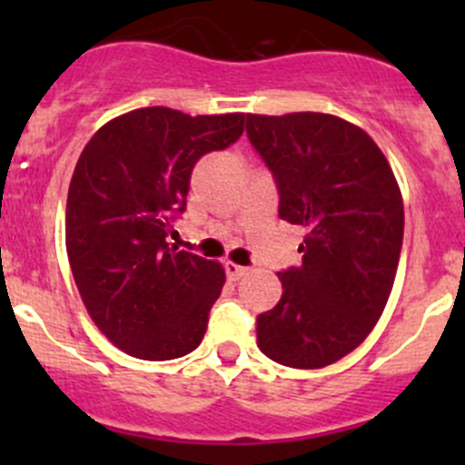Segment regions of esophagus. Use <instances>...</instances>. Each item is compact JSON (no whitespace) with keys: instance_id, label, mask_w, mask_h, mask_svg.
<instances>
[{"instance_id":"esophagus-1","label":"esophagus","mask_w":465,"mask_h":465,"mask_svg":"<svg viewBox=\"0 0 465 465\" xmlns=\"http://www.w3.org/2000/svg\"><path fill=\"white\" fill-rule=\"evenodd\" d=\"M224 270H227V276L232 281H238V279H242V276L247 274V267H242V265H238V262H233V261H227L224 262Z\"/></svg>"}]
</instances>
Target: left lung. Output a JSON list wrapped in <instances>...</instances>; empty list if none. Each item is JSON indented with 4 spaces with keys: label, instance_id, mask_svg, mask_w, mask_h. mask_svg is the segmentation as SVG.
I'll return each mask as SVG.
<instances>
[{
    "label": "left lung",
    "instance_id": "obj_1",
    "mask_svg": "<svg viewBox=\"0 0 465 465\" xmlns=\"http://www.w3.org/2000/svg\"><path fill=\"white\" fill-rule=\"evenodd\" d=\"M247 137L279 186V215L306 227L303 262L259 315V349L292 369H323L358 349L396 279L405 211L396 175L360 125L323 112L247 114Z\"/></svg>",
    "mask_w": 465,
    "mask_h": 465
}]
</instances>
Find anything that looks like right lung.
I'll use <instances>...</instances> for the list:
<instances>
[{"mask_svg": "<svg viewBox=\"0 0 465 465\" xmlns=\"http://www.w3.org/2000/svg\"><path fill=\"white\" fill-rule=\"evenodd\" d=\"M245 130V114L139 107L94 133L64 213L69 265L89 317L124 353L175 360L198 349L224 285L218 261L168 242L191 171Z\"/></svg>", "mask_w": 465, "mask_h": 465, "instance_id": "obj_1", "label": "right lung"}]
</instances>
